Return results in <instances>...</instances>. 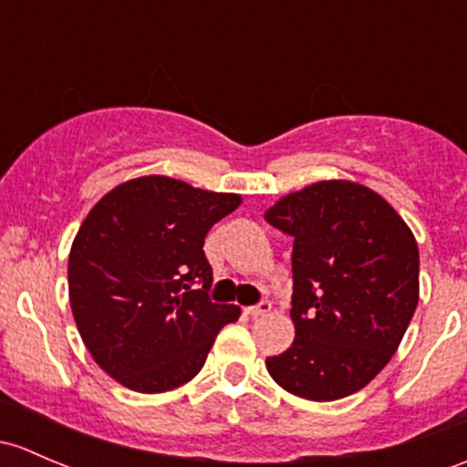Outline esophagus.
I'll use <instances>...</instances> for the list:
<instances>
[{
	"label": "esophagus",
	"mask_w": 467,
	"mask_h": 467,
	"mask_svg": "<svg viewBox=\"0 0 467 467\" xmlns=\"http://www.w3.org/2000/svg\"><path fill=\"white\" fill-rule=\"evenodd\" d=\"M271 302H268V299H262V302L257 304V306H250V308H246V313L250 317H262V316H266V313H271Z\"/></svg>",
	"instance_id": "obj_1"
}]
</instances>
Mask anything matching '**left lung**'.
Instances as JSON below:
<instances>
[{"instance_id":"1","label":"left lung","mask_w":467,"mask_h":467,"mask_svg":"<svg viewBox=\"0 0 467 467\" xmlns=\"http://www.w3.org/2000/svg\"><path fill=\"white\" fill-rule=\"evenodd\" d=\"M264 219L293 242L296 340L266 369L306 400L356 394L399 349L419 304V246L374 190L345 179L291 192Z\"/></svg>"}]
</instances>
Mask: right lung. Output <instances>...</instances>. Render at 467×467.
<instances>
[{
    "instance_id": "right-lung-1",
    "label": "right lung",
    "mask_w": 467,
    "mask_h": 467,
    "mask_svg": "<svg viewBox=\"0 0 467 467\" xmlns=\"http://www.w3.org/2000/svg\"><path fill=\"white\" fill-rule=\"evenodd\" d=\"M242 205L151 174L109 190L82 221L68 253V302L93 360L140 394L176 389L199 374L214 337L239 317L210 302L208 230Z\"/></svg>"
}]
</instances>
